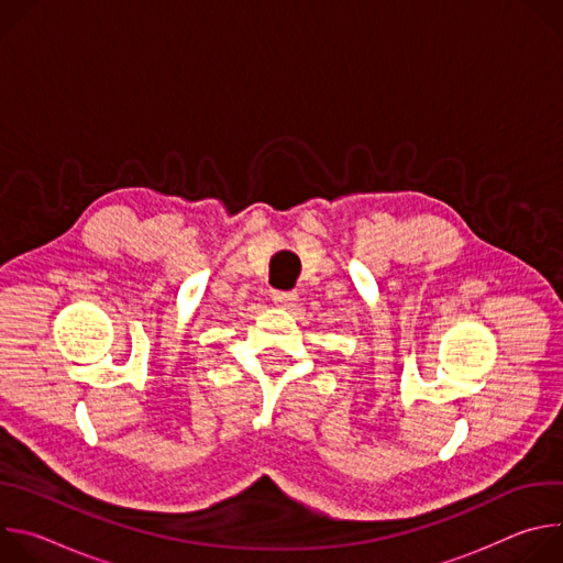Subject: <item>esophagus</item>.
<instances>
[{
    "label": "esophagus",
    "mask_w": 563,
    "mask_h": 563,
    "mask_svg": "<svg viewBox=\"0 0 563 563\" xmlns=\"http://www.w3.org/2000/svg\"><path fill=\"white\" fill-rule=\"evenodd\" d=\"M272 300H274L278 307H283V309H291V307H296L298 294H296V291H274Z\"/></svg>",
    "instance_id": "34e87169"
}]
</instances>
